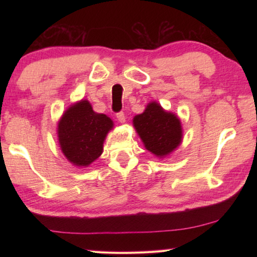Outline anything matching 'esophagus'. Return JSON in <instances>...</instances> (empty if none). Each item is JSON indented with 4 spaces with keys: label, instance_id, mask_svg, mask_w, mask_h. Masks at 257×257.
Returning <instances> with one entry per match:
<instances>
[{
    "label": "esophagus",
    "instance_id": "esophagus-1",
    "mask_svg": "<svg viewBox=\"0 0 257 257\" xmlns=\"http://www.w3.org/2000/svg\"><path fill=\"white\" fill-rule=\"evenodd\" d=\"M115 116H116V119H118V121L119 122H121V123H123L124 121H125V116H124V113L122 112V111H120V112H118L115 114Z\"/></svg>",
    "mask_w": 257,
    "mask_h": 257
}]
</instances>
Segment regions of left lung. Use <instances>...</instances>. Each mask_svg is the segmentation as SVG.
<instances>
[{
	"label": "left lung",
	"mask_w": 257,
	"mask_h": 257,
	"mask_svg": "<svg viewBox=\"0 0 257 257\" xmlns=\"http://www.w3.org/2000/svg\"><path fill=\"white\" fill-rule=\"evenodd\" d=\"M134 125L146 149L156 156L171 153L181 142L180 120L155 102L150 103L144 113L135 116Z\"/></svg>",
	"instance_id": "1"
}]
</instances>
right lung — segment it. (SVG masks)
I'll use <instances>...</instances> for the list:
<instances>
[{
    "label": "right lung",
    "instance_id": "1",
    "mask_svg": "<svg viewBox=\"0 0 257 257\" xmlns=\"http://www.w3.org/2000/svg\"><path fill=\"white\" fill-rule=\"evenodd\" d=\"M112 120L93 111L88 101L69 107L59 122V143L66 158L78 167H87L103 152V142Z\"/></svg>",
    "mask_w": 257,
    "mask_h": 257
}]
</instances>
